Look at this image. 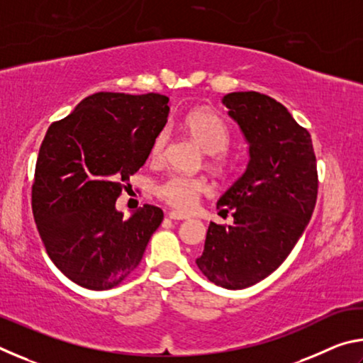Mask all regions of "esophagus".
Wrapping results in <instances>:
<instances>
[{
	"mask_svg": "<svg viewBox=\"0 0 363 363\" xmlns=\"http://www.w3.org/2000/svg\"><path fill=\"white\" fill-rule=\"evenodd\" d=\"M168 216H169V219H174V220H184V219H189L187 214L179 213V211H169V213H168Z\"/></svg>",
	"mask_w": 363,
	"mask_h": 363,
	"instance_id": "obj_1",
	"label": "esophagus"
}]
</instances>
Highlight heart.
Instances as JSON below:
<instances>
[{
    "mask_svg": "<svg viewBox=\"0 0 363 363\" xmlns=\"http://www.w3.org/2000/svg\"><path fill=\"white\" fill-rule=\"evenodd\" d=\"M184 128L195 139L201 149L211 155V167L218 171H224L229 167V160L225 149L230 143L229 128L211 110L196 108L192 110L184 120ZM168 144V133L160 131L153 139L150 147L152 160H162L164 149ZM210 192V186L201 177H192L184 174H171L155 187V194L164 203L177 208V210L189 211L199 203L200 196Z\"/></svg>",
    "mask_w": 363,
    "mask_h": 363,
    "instance_id": "b5f03b06",
    "label": "heart"
}]
</instances>
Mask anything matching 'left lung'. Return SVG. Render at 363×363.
Segmentation results:
<instances>
[{
    "mask_svg": "<svg viewBox=\"0 0 363 363\" xmlns=\"http://www.w3.org/2000/svg\"><path fill=\"white\" fill-rule=\"evenodd\" d=\"M250 145L245 173L218 200L233 225L211 223L196 266L227 290H242L277 269L303 235L317 201L309 131L272 97L256 91L223 97Z\"/></svg>",
    "mask_w": 363,
    "mask_h": 363,
    "instance_id": "1",
    "label": "left lung"
}]
</instances>
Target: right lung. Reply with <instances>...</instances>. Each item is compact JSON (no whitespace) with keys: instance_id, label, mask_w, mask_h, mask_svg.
Instances as JSON below:
<instances>
[{"instance_id":"1","label":"right lung","mask_w":363,"mask_h":363,"mask_svg":"<svg viewBox=\"0 0 363 363\" xmlns=\"http://www.w3.org/2000/svg\"><path fill=\"white\" fill-rule=\"evenodd\" d=\"M168 102L155 93H96L48 128L32 186L33 218L48 256L79 286L120 285L162 224L158 206L144 205L125 219L115 201L149 158Z\"/></svg>"}]
</instances>
